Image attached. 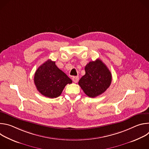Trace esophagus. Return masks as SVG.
Listing matches in <instances>:
<instances>
[{
    "mask_svg": "<svg viewBox=\"0 0 149 149\" xmlns=\"http://www.w3.org/2000/svg\"><path fill=\"white\" fill-rule=\"evenodd\" d=\"M78 80H79V77H72V81H73L74 82L77 83V82H78Z\"/></svg>",
    "mask_w": 149,
    "mask_h": 149,
    "instance_id": "34e87169",
    "label": "esophagus"
}]
</instances>
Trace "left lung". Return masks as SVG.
I'll list each match as a JSON object with an SVG mask.
<instances>
[{"label":"left lung","instance_id":"left-lung-1","mask_svg":"<svg viewBox=\"0 0 149 149\" xmlns=\"http://www.w3.org/2000/svg\"><path fill=\"white\" fill-rule=\"evenodd\" d=\"M85 71L86 74L81 78L78 84L88 97H97L110 87L112 81L111 72L100 59L90 62Z\"/></svg>","mask_w":149,"mask_h":149}]
</instances>
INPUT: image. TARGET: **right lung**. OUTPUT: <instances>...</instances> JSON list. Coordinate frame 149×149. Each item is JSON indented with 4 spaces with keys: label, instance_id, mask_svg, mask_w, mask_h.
I'll use <instances>...</instances> for the list:
<instances>
[{
    "label": "right lung",
    "instance_id": "obj_1",
    "mask_svg": "<svg viewBox=\"0 0 149 149\" xmlns=\"http://www.w3.org/2000/svg\"><path fill=\"white\" fill-rule=\"evenodd\" d=\"M34 82L42 95L54 98L59 97L66 85L72 81L56 67L55 62L48 59L36 71Z\"/></svg>",
    "mask_w": 149,
    "mask_h": 149
}]
</instances>
